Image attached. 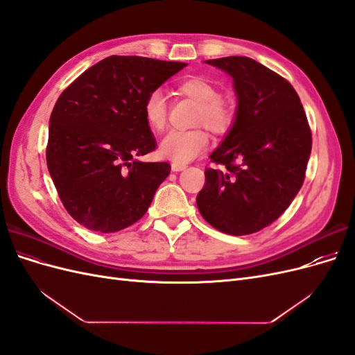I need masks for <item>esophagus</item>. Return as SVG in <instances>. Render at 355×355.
I'll use <instances>...</instances> for the list:
<instances>
[{
    "label": "esophagus",
    "instance_id": "obj_1",
    "mask_svg": "<svg viewBox=\"0 0 355 355\" xmlns=\"http://www.w3.org/2000/svg\"><path fill=\"white\" fill-rule=\"evenodd\" d=\"M188 166L187 164H184V163H171V170L173 171H182V170H185Z\"/></svg>",
    "mask_w": 355,
    "mask_h": 355
}]
</instances>
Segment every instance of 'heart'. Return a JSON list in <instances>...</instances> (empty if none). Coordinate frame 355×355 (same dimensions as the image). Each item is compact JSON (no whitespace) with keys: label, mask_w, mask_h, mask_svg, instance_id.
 Wrapping results in <instances>:
<instances>
[{"label":"heart","mask_w":355,"mask_h":355,"mask_svg":"<svg viewBox=\"0 0 355 355\" xmlns=\"http://www.w3.org/2000/svg\"><path fill=\"white\" fill-rule=\"evenodd\" d=\"M179 92L198 103L197 124L214 135H225L234 124L232 106L220 98L219 89L206 78L192 77L179 84ZM144 118L153 132H163L167 124V103L161 90H153L144 101ZM209 135L204 128L170 132L159 144V155L173 163H189L207 149Z\"/></svg>","instance_id":"b5f03b06"}]
</instances>
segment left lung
<instances>
[{"instance_id": "1", "label": "left lung", "mask_w": 355, "mask_h": 355, "mask_svg": "<svg viewBox=\"0 0 355 355\" xmlns=\"http://www.w3.org/2000/svg\"><path fill=\"white\" fill-rule=\"evenodd\" d=\"M234 80L237 114L210 158L197 196L201 216L231 235L263 230L282 216L304 184L313 146L296 90L286 78L250 58L206 60Z\"/></svg>"}]
</instances>
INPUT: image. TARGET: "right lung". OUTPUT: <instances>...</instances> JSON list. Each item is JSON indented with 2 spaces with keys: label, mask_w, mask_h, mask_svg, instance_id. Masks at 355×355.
<instances>
[{
  "label": "right lung",
  "mask_w": 355,
  "mask_h": 355,
  "mask_svg": "<svg viewBox=\"0 0 355 355\" xmlns=\"http://www.w3.org/2000/svg\"><path fill=\"white\" fill-rule=\"evenodd\" d=\"M185 67L110 56L59 96L50 115L47 167L63 206L83 227L116 232L146 213L170 164L136 159L157 146L144 101Z\"/></svg>",
  "instance_id": "right-lung-1"
}]
</instances>
